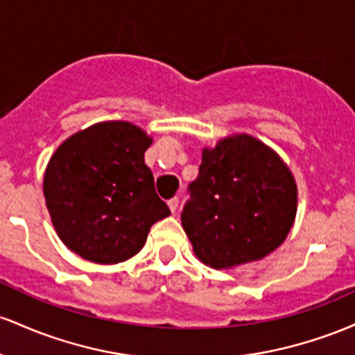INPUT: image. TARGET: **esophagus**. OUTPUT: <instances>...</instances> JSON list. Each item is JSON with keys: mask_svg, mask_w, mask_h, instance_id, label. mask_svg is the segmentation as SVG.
Wrapping results in <instances>:
<instances>
[{"mask_svg": "<svg viewBox=\"0 0 355 355\" xmlns=\"http://www.w3.org/2000/svg\"><path fill=\"white\" fill-rule=\"evenodd\" d=\"M178 205H179V199L178 198H173V199H169V201H167V206H169V209L173 211V213H176Z\"/></svg>", "mask_w": 355, "mask_h": 355, "instance_id": "obj_1", "label": "esophagus"}]
</instances>
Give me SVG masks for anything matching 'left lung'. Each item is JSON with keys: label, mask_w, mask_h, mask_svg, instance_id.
I'll return each instance as SVG.
<instances>
[{"label": "left lung", "mask_w": 355, "mask_h": 355, "mask_svg": "<svg viewBox=\"0 0 355 355\" xmlns=\"http://www.w3.org/2000/svg\"><path fill=\"white\" fill-rule=\"evenodd\" d=\"M191 201L181 214L199 261L230 270L258 261L288 236L298 189L284 159L250 134L205 147Z\"/></svg>", "instance_id": "8db88e82"}]
</instances>
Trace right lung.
Masks as SVG:
<instances>
[{
  "label": "right lung",
  "instance_id": "1",
  "mask_svg": "<svg viewBox=\"0 0 355 355\" xmlns=\"http://www.w3.org/2000/svg\"><path fill=\"white\" fill-rule=\"evenodd\" d=\"M153 137L127 121H105L63 141L46 164L43 196L67 248L94 263L129 260L150 226L171 214L144 153Z\"/></svg>",
  "mask_w": 355,
  "mask_h": 355
}]
</instances>
